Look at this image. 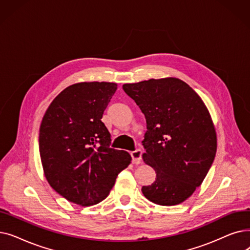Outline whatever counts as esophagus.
<instances>
[{
	"label": "esophagus",
	"mask_w": 250,
	"mask_h": 250,
	"mask_svg": "<svg viewBox=\"0 0 250 250\" xmlns=\"http://www.w3.org/2000/svg\"><path fill=\"white\" fill-rule=\"evenodd\" d=\"M142 155H143V151L141 149H137L130 153V156H132V158H133V162L135 164H139L141 162Z\"/></svg>",
	"instance_id": "obj_1"
}]
</instances>
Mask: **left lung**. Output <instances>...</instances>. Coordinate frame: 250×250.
Returning <instances> with one entry per match:
<instances>
[{
    "label": "left lung",
    "instance_id": "8db88e82",
    "mask_svg": "<svg viewBox=\"0 0 250 250\" xmlns=\"http://www.w3.org/2000/svg\"><path fill=\"white\" fill-rule=\"evenodd\" d=\"M123 89L147 122L143 158L157 178L142 188L144 195L161 206L185 202L202 185L216 156V132L205 103L176 78L150 79Z\"/></svg>",
    "mask_w": 250,
    "mask_h": 250
}]
</instances>
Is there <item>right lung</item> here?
<instances>
[{"mask_svg": "<svg viewBox=\"0 0 250 250\" xmlns=\"http://www.w3.org/2000/svg\"><path fill=\"white\" fill-rule=\"evenodd\" d=\"M115 83H78L62 90L48 106L39 128V153L45 177L59 194L92 206L109 194L132 157L110 148L101 122Z\"/></svg>", "mask_w": 250, "mask_h": 250, "instance_id": "right-lung-1", "label": "right lung"}]
</instances>
